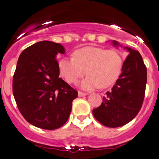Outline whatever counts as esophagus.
<instances>
[{
	"mask_svg": "<svg viewBox=\"0 0 159 159\" xmlns=\"http://www.w3.org/2000/svg\"><path fill=\"white\" fill-rule=\"evenodd\" d=\"M86 93H84V92H82V91H78V96L79 97H82V96H85L86 95Z\"/></svg>",
	"mask_w": 159,
	"mask_h": 159,
	"instance_id": "obj_1",
	"label": "esophagus"
}]
</instances>
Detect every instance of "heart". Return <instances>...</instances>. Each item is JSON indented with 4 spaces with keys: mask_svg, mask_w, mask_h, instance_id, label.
<instances>
[{
    "mask_svg": "<svg viewBox=\"0 0 159 159\" xmlns=\"http://www.w3.org/2000/svg\"><path fill=\"white\" fill-rule=\"evenodd\" d=\"M123 64L122 56L116 49L87 46L76 50L73 58L60 60L58 69L69 84H76L86 73L89 74L81 82V87L90 90L112 86L120 76Z\"/></svg>",
    "mask_w": 159,
    "mask_h": 159,
    "instance_id": "obj_1",
    "label": "heart"
}]
</instances>
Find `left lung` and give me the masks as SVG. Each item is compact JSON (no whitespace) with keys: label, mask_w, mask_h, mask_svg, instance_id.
<instances>
[{"label":"left lung","mask_w":159,"mask_h":159,"mask_svg":"<svg viewBox=\"0 0 159 159\" xmlns=\"http://www.w3.org/2000/svg\"><path fill=\"white\" fill-rule=\"evenodd\" d=\"M113 44L119 43L113 41ZM126 48L129 55L123 64L120 76L102 98L101 105L93 110L94 118L109 128L120 127L135 118L145 98L146 66L138 51Z\"/></svg>","instance_id":"1"}]
</instances>
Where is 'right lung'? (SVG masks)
Listing matches in <instances>:
<instances>
[{
    "label": "right lung",
    "instance_id": "add662e5",
    "mask_svg": "<svg viewBox=\"0 0 159 159\" xmlns=\"http://www.w3.org/2000/svg\"><path fill=\"white\" fill-rule=\"evenodd\" d=\"M62 45L40 41L21 53L13 77V94L18 110L35 127L53 130L69 119L77 91L59 77L57 55Z\"/></svg>",
    "mask_w": 159,
    "mask_h": 159
}]
</instances>
